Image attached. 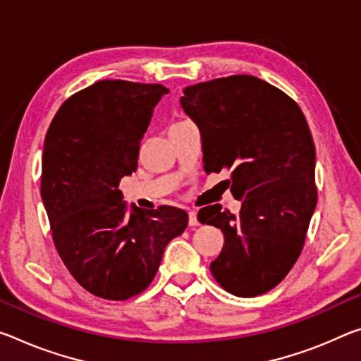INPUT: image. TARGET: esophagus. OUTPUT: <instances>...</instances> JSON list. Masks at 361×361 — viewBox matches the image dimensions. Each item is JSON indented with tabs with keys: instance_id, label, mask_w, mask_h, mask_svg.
I'll return each mask as SVG.
<instances>
[{
	"instance_id": "34e87169",
	"label": "esophagus",
	"mask_w": 361,
	"mask_h": 361,
	"mask_svg": "<svg viewBox=\"0 0 361 361\" xmlns=\"http://www.w3.org/2000/svg\"><path fill=\"white\" fill-rule=\"evenodd\" d=\"M188 215H190V226H197V225H199L197 212L190 209V210H188Z\"/></svg>"
}]
</instances>
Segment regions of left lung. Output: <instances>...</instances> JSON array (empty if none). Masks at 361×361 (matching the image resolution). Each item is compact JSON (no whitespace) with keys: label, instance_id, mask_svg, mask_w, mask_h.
I'll use <instances>...</instances> for the list:
<instances>
[{"label":"left lung","instance_id":"left-lung-1","mask_svg":"<svg viewBox=\"0 0 361 361\" xmlns=\"http://www.w3.org/2000/svg\"><path fill=\"white\" fill-rule=\"evenodd\" d=\"M180 102L201 130L204 170H231L228 185L243 204L236 215L220 204L199 210L197 220L225 236L210 271L230 294H265L299 259L317 207L305 116L293 98L252 75L186 87Z\"/></svg>","mask_w":361,"mask_h":361}]
</instances>
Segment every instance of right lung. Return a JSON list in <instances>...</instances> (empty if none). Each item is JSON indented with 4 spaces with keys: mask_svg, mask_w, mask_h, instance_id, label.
I'll use <instances>...</instances> for the list:
<instances>
[{
    "mask_svg": "<svg viewBox=\"0 0 361 361\" xmlns=\"http://www.w3.org/2000/svg\"><path fill=\"white\" fill-rule=\"evenodd\" d=\"M159 83L101 80L72 94L51 122L42 159V199L57 254L77 283L101 299L127 300L156 276L164 250L188 226L185 210H142L118 183L138 167Z\"/></svg>",
    "mask_w": 361,
    "mask_h": 361,
    "instance_id": "obj_1",
    "label": "right lung"
}]
</instances>
